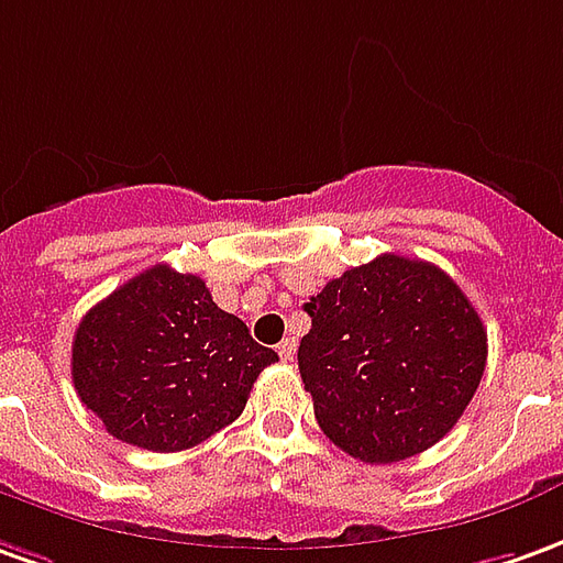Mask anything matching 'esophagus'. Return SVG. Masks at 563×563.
<instances>
[{
  "label": "esophagus",
  "mask_w": 563,
  "mask_h": 563,
  "mask_svg": "<svg viewBox=\"0 0 563 563\" xmlns=\"http://www.w3.org/2000/svg\"><path fill=\"white\" fill-rule=\"evenodd\" d=\"M278 355H282V362H294V355H297V340H294V336H285V340L278 343Z\"/></svg>",
  "instance_id": "esophagus-1"
}]
</instances>
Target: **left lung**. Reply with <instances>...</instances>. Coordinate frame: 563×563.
Returning a JSON list of instances; mask_svg holds the SVG:
<instances>
[{"label":"left lung","mask_w":563,"mask_h":563,"mask_svg":"<svg viewBox=\"0 0 563 563\" xmlns=\"http://www.w3.org/2000/svg\"><path fill=\"white\" fill-rule=\"evenodd\" d=\"M300 377L321 432L362 463H398L451 432L478 389L487 331L451 275L379 254L303 306Z\"/></svg>","instance_id":"8db88e82"}]
</instances>
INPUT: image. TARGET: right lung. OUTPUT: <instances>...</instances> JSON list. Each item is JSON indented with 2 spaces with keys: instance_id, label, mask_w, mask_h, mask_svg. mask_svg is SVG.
<instances>
[{
  "instance_id": "1",
  "label": "right lung",
  "mask_w": 563,
  "mask_h": 563,
  "mask_svg": "<svg viewBox=\"0 0 563 563\" xmlns=\"http://www.w3.org/2000/svg\"><path fill=\"white\" fill-rule=\"evenodd\" d=\"M275 362L199 275L165 263L88 309L73 336L81 405L112 438L156 453L196 448L239 420L254 379Z\"/></svg>"
}]
</instances>
